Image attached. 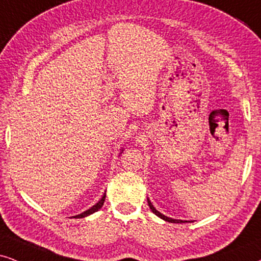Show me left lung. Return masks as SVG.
Segmentation results:
<instances>
[{"mask_svg":"<svg viewBox=\"0 0 261 261\" xmlns=\"http://www.w3.org/2000/svg\"><path fill=\"white\" fill-rule=\"evenodd\" d=\"M148 204H149V207H150V210H151V212H153L154 214H156L158 217H160L161 219H164V220H166V222H169V223H176V224H179V223H184L183 220H178V219H172V218H169V217H166V216H164V214H161L159 211H156L155 210V207L153 206V204H151V202L149 201V199H148Z\"/></svg>","mask_w":261,"mask_h":261,"instance_id":"obj_1","label":"left lung"}]
</instances>
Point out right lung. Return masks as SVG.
Listing matches in <instances>:
<instances>
[{
  "label": "right lung",
  "mask_w": 261,
  "mask_h": 261,
  "mask_svg": "<svg viewBox=\"0 0 261 261\" xmlns=\"http://www.w3.org/2000/svg\"><path fill=\"white\" fill-rule=\"evenodd\" d=\"M105 199H106V193L103 194V196H102V199L98 201V202L96 203V204H94V206L91 207V208H89L88 211H85V212H83V213H81V214H78V216H74V218H84V217H87V216H89V214H91V213H94V212H96V211H98L101 208L102 206H103V202H105Z\"/></svg>",
  "instance_id": "add662e5"
}]
</instances>
